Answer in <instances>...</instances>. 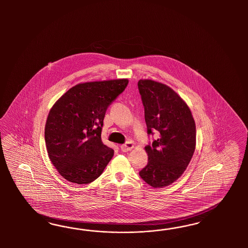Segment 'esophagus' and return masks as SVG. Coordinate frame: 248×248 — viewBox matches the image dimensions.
<instances>
[{
	"mask_svg": "<svg viewBox=\"0 0 248 248\" xmlns=\"http://www.w3.org/2000/svg\"><path fill=\"white\" fill-rule=\"evenodd\" d=\"M133 148H134V143H133V142H131V141L126 142L124 144L121 145V150L123 151V152H128V151L132 150Z\"/></svg>",
	"mask_w": 248,
	"mask_h": 248,
	"instance_id": "1",
	"label": "esophagus"
}]
</instances>
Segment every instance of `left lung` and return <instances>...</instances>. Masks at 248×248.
Masks as SVG:
<instances>
[{"instance_id":"1","label":"left lung","mask_w":248,"mask_h":248,"mask_svg":"<svg viewBox=\"0 0 248 248\" xmlns=\"http://www.w3.org/2000/svg\"><path fill=\"white\" fill-rule=\"evenodd\" d=\"M138 89L144 107L147 134L159 133L145 146L148 164L139 174L154 188L173 184L186 171L195 153V120L186 102L169 86L140 80Z\"/></svg>"}]
</instances>
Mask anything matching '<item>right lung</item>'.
I'll use <instances>...</instances> for the list:
<instances>
[{
  "label": "right lung",
  "instance_id": "1",
  "mask_svg": "<svg viewBox=\"0 0 248 248\" xmlns=\"http://www.w3.org/2000/svg\"><path fill=\"white\" fill-rule=\"evenodd\" d=\"M127 84V79L78 83L53 105L45 124L46 149L66 180L89 184L104 172L113 156L101 138L105 112Z\"/></svg>",
  "mask_w": 248,
  "mask_h": 248
}]
</instances>
